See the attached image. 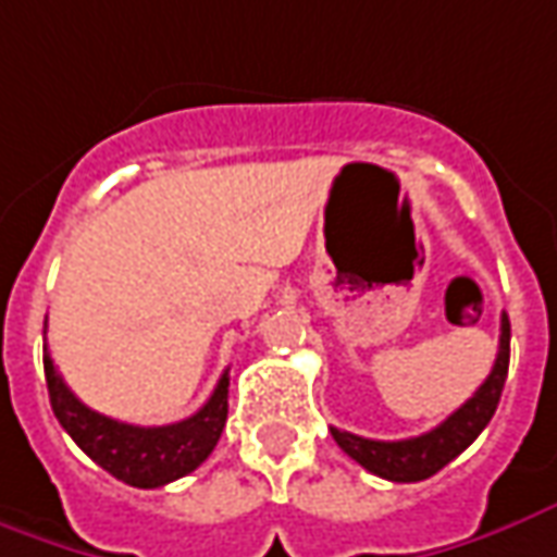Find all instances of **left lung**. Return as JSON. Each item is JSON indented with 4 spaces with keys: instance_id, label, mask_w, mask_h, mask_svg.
I'll use <instances>...</instances> for the list:
<instances>
[{
    "instance_id": "8db88e82",
    "label": "left lung",
    "mask_w": 557,
    "mask_h": 557,
    "mask_svg": "<svg viewBox=\"0 0 557 557\" xmlns=\"http://www.w3.org/2000/svg\"><path fill=\"white\" fill-rule=\"evenodd\" d=\"M509 372V317L503 313L500 320V350L494 359V369L485 377V384L472 393L463 406L454 411L451 418L438 423L436 430L414 438H399V442H377V438H362L354 433H344L332 426V438L338 442L344 454H350L359 467H366L381 479L389 482H423L436 475L438 469L448 467L460 451H467L475 436L494 418L500 406L503 384Z\"/></svg>"
}]
</instances>
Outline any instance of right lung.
I'll return each mask as SVG.
<instances>
[{"mask_svg":"<svg viewBox=\"0 0 557 557\" xmlns=\"http://www.w3.org/2000/svg\"><path fill=\"white\" fill-rule=\"evenodd\" d=\"M45 381L57 421L97 467L134 487H161L198 469L228 421V369L200 411L168 426H134L88 408L60 377L45 354Z\"/></svg>","mask_w":557,"mask_h":557,"instance_id":"right-lung-1","label":"right lung"}]
</instances>
